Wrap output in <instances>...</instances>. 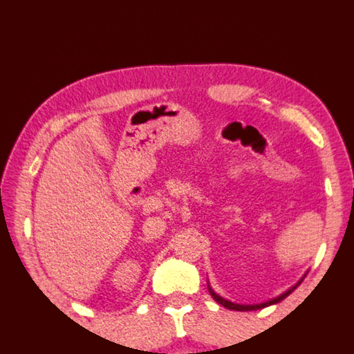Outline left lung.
Wrapping results in <instances>:
<instances>
[{"instance_id":"left-lung-1","label":"left lung","mask_w":354,"mask_h":354,"mask_svg":"<svg viewBox=\"0 0 354 354\" xmlns=\"http://www.w3.org/2000/svg\"><path fill=\"white\" fill-rule=\"evenodd\" d=\"M302 282V279L296 283V286H293L292 288H288L286 293H282L281 296H278V297H274V299H272V301H267V302H264V304H256V306H241V304H234V302H230V301H227V299H224V297H221L219 295H216L213 292V290L210 288V286H209V292H210V295H212V297L214 301H216L218 304H221V306H224L225 308H228V310H236V311H252V310H259V308H266V307H268V306H273V304H278V302H281L282 299H286V297L290 295V293H293L295 290L297 288V286H299V283Z\"/></svg>"}]
</instances>
